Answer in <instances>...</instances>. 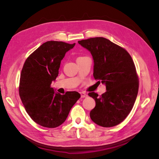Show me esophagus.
Returning <instances> with one entry per match:
<instances>
[{
    "label": "esophagus",
    "instance_id": "obj_1",
    "mask_svg": "<svg viewBox=\"0 0 159 159\" xmlns=\"http://www.w3.org/2000/svg\"><path fill=\"white\" fill-rule=\"evenodd\" d=\"M80 95H81V98H87L88 97V95L87 93H85L84 92H81L80 93Z\"/></svg>",
    "mask_w": 159,
    "mask_h": 159
}]
</instances>
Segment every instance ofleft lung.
I'll return each instance as SVG.
<instances>
[{"instance_id": "obj_1", "label": "left lung", "mask_w": 159, "mask_h": 159, "mask_svg": "<svg viewBox=\"0 0 159 159\" xmlns=\"http://www.w3.org/2000/svg\"><path fill=\"white\" fill-rule=\"evenodd\" d=\"M78 43L92 56L94 78L106 86L102 96L88 94L95 101L90 118L103 127L117 125L127 117L137 96L139 81L134 62L125 50L107 38H91Z\"/></svg>"}]
</instances>
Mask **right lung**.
I'll list each match as a JSON object with an SVG mask.
<instances>
[{
  "instance_id": "1",
  "label": "right lung",
  "mask_w": 159,
  "mask_h": 159,
  "mask_svg": "<svg viewBox=\"0 0 159 159\" xmlns=\"http://www.w3.org/2000/svg\"><path fill=\"white\" fill-rule=\"evenodd\" d=\"M75 45V43L48 41L34 52L23 66L19 95L27 113L42 127L61 125L80 98L77 91L61 95L51 88L58 75L61 61Z\"/></svg>"
}]
</instances>
